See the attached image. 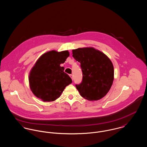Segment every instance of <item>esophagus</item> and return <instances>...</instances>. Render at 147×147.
I'll return each mask as SVG.
<instances>
[{"mask_svg":"<svg viewBox=\"0 0 147 147\" xmlns=\"http://www.w3.org/2000/svg\"><path fill=\"white\" fill-rule=\"evenodd\" d=\"M69 76L70 77V78H71V79L73 80V75H72V74H70V75H69Z\"/></svg>","mask_w":147,"mask_h":147,"instance_id":"34e87169","label":"esophagus"}]
</instances>
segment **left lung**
Instances as JSON below:
<instances>
[{
	"label": "left lung",
	"instance_id": "left-lung-1",
	"mask_svg": "<svg viewBox=\"0 0 147 147\" xmlns=\"http://www.w3.org/2000/svg\"><path fill=\"white\" fill-rule=\"evenodd\" d=\"M73 57L80 63L83 79L76 85L80 96L88 101H97L110 90L114 79V69L111 60L93 47L72 50Z\"/></svg>",
	"mask_w": 147,
	"mask_h": 147
}]
</instances>
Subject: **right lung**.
Segmentation results:
<instances>
[{
	"mask_svg": "<svg viewBox=\"0 0 147 147\" xmlns=\"http://www.w3.org/2000/svg\"><path fill=\"white\" fill-rule=\"evenodd\" d=\"M69 56L68 50L48 51L40 57L30 70L28 80L34 95L44 102L57 99L65 87L72 82L60 67Z\"/></svg>",
	"mask_w": 147,
	"mask_h": 147,
	"instance_id": "add662e5",
	"label": "right lung"
}]
</instances>
